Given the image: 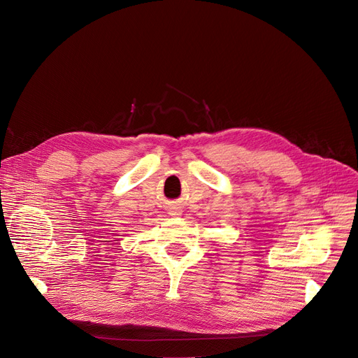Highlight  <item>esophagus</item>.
<instances>
[{"label":"esophagus","mask_w":358,"mask_h":358,"mask_svg":"<svg viewBox=\"0 0 358 358\" xmlns=\"http://www.w3.org/2000/svg\"><path fill=\"white\" fill-rule=\"evenodd\" d=\"M169 214H170V215H180V214H182L180 203H178V202H172V203H170Z\"/></svg>","instance_id":"1"}]
</instances>
